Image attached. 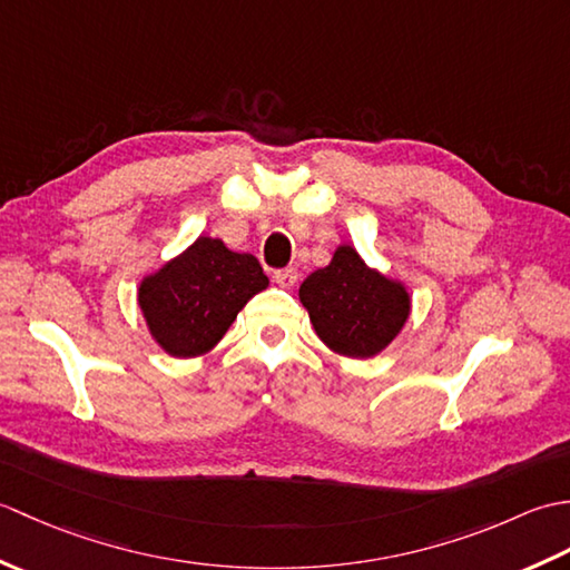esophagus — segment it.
I'll return each instance as SVG.
<instances>
[{
  "instance_id": "esophagus-1",
  "label": "esophagus",
  "mask_w": 570,
  "mask_h": 570,
  "mask_svg": "<svg viewBox=\"0 0 570 570\" xmlns=\"http://www.w3.org/2000/svg\"><path fill=\"white\" fill-rule=\"evenodd\" d=\"M274 282L282 288H292L298 282V272L296 269H278V272H274Z\"/></svg>"
}]
</instances>
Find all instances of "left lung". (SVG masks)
Instances as JSON below:
<instances>
[{"label": "left lung", "instance_id": "obj_1", "mask_svg": "<svg viewBox=\"0 0 570 570\" xmlns=\"http://www.w3.org/2000/svg\"><path fill=\"white\" fill-rule=\"evenodd\" d=\"M298 298L321 341L357 360L380 355L402 333L411 311L406 286L370 269L350 245L337 247L331 264L301 284Z\"/></svg>", "mask_w": 570, "mask_h": 570}]
</instances>
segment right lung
<instances>
[{"label":"right lung","mask_w":570,"mask_h":570,"mask_svg":"<svg viewBox=\"0 0 570 570\" xmlns=\"http://www.w3.org/2000/svg\"><path fill=\"white\" fill-rule=\"evenodd\" d=\"M269 278L252 254L198 237L139 284V308L156 343L174 357H198L223 341L247 301Z\"/></svg>","instance_id":"add662e5"}]
</instances>
